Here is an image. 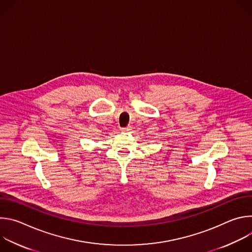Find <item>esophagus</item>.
Instances as JSON below:
<instances>
[{
  "instance_id": "obj_1",
  "label": "esophagus",
  "mask_w": 252,
  "mask_h": 252,
  "mask_svg": "<svg viewBox=\"0 0 252 252\" xmlns=\"http://www.w3.org/2000/svg\"><path fill=\"white\" fill-rule=\"evenodd\" d=\"M131 129V126H126V127H122V130L123 131H129Z\"/></svg>"
}]
</instances>
